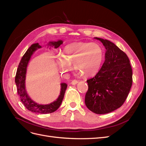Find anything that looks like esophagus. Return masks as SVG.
<instances>
[{
	"label": "esophagus",
	"mask_w": 146,
	"mask_h": 146,
	"mask_svg": "<svg viewBox=\"0 0 146 146\" xmlns=\"http://www.w3.org/2000/svg\"><path fill=\"white\" fill-rule=\"evenodd\" d=\"M78 82V81L77 80H73L70 83H71L72 85H76V84H77Z\"/></svg>",
	"instance_id": "esophagus-1"
}]
</instances>
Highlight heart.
<instances>
[{"instance_id": "obj_1", "label": "heart", "mask_w": 146, "mask_h": 146, "mask_svg": "<svg viewBox=\"0 0 146 146\" xmlns=\"http://www.w3.org/2000/svg\"><path fill=\"white\" fill-rule=\"evenodd\" d=\"M105 58L99 44L76 42L66 45L57 56V64L63 73H67L74 63V69L83 77L94 76L100 70Z\"/></svg>"}]
</instances>
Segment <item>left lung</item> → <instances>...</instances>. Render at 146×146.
<instances>
[{
  "label": "left lung",
  "instance_id": "1",
  "mask_svg": "<svg viewBox=\"0 0 146 146\" xmlns=\"http://www.w3.org/2000/svg\"><path fill=\"white\" fill-rule=\"evenodd\" d=\"M106 48L105 60L96 76L86 80L85 102L94 113L112 112L121 107L132 85V69L129 57L112 42L95 38Z\"/></svg>",
  "mask_w": 146,
  "mask_h": 146
}]
</instances>
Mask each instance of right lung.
Wrapping results in <instances>:
<instances>
[{
	"instance_id": "obj_1",
	"label": "right lung",
	"mask_w": 146,
	"mask_h": 146,
	"mask_svg": "<svg viewBox=\"0 0 146 146\" xmlns=\"http://www.w3.org/2000/svg\"><path fill=\"white\" fill-rule=\"evenodd\" d=\"M63 42L60 40L57 42H50L48 45L54 46L55 48H58L61 44H62ZM41 46L39 45L38 43H35L31 46L28 50L26 51L25 54L23 55L20 63L18 66V68L17 69V72L15 77V83L17 87V94L20 98L22 103L25 106V108L29 111L32 112L41 113V114H48L55 111L58 109L62 102L64 98V96L66 88H67V84L64 83H61V91L60 95L58 98L52 103L47 105H39L35 102L33 101L28 96L25 90V74L27 71V67L29 61L33 53L36 50L37 48H41Z\"/></svg>"
}]
</instances>
